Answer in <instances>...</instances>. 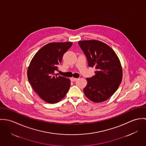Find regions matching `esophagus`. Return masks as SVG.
I'll return each instance as SVG.
<instances>
[{
    "instance_id": "esophagus-1",
    "label": "esophagus",
    "mask_w": 146,
    "mask_h": 146,
    "mask_svg": "<svg viewBox=\"0 0 146 146\" xmlns=\"http://www.w3.org/2000/svg\"><path fill=\"white\" fill-rule=\"evenodd\" d=\"M78 80V78H73V77H72V78H70V80L72 82H74V81H76L77 80Z\"/></svg>"
}]
</instances>
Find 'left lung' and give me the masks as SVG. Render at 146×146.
<instances>
[{
  "mask_svg": "<svg viewBox=\"0 0 146 146\" xmlns=\"http://www.w3.org/2000/svg\"><path fill=\"white\" fill-rule=\"evenodd\" d=\"M88 65L95 67V75L87 78L83 91L86 96L95 102H101L111 97L122 81V68L113 49L98 40L78 42Z\"/></svg>",
  "mask_w": 146,
  "mask_h": 146,
  "instance_id": "8db88e82",
  "label": "left lung"
}]
</instances>
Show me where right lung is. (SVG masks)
<instances>
[{
	"label": "right lung",
	"instance_id": "add662e5",
	"mask_svg": "<svg viewBox=\"0 0 146 146\" xmlns=\"http://www.w3.org/2000/svg\"><path fill=\"white\" fill-rule=\"evenodd\" d=\"M72 44L70 42L49 43L37 52L29 66V81L35 92L46 102H58L70 88V80L55 72Z\"/></svg>",
	"mask_w": 146,
	"mask_h": 146
}]
</instances>
